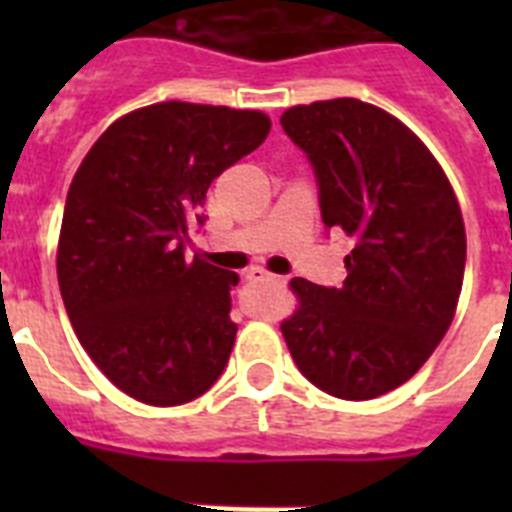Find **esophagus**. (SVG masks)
<instances>
[{"instance_id": "obj_1", "label": "esophagus", "mask_w": 512, "mask_h": 512, "mask_svg": "<svg viewBox=\"0 0 512 512\" xmlns=\"http://www.w3.org/2000/svg\"><path fill=\"white\" fill-rule=\"evenodd\" d=\"M244 276H247L249 281H284L281 276H273V273L265 271V268H249Z\"/></svg>"}]
</instances>
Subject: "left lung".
Here are the masks:
<instances>
[{"mask_svg": "<svg viewBox=\"0 0 512 512\" xmlns=\"http://www.w3.org/2000/svg\"><path fill=\"white\" fill-rule=\"evenodd\" d=\"M311 159L321 220L356 241L340 289L292 279L281 335L297 369L329 396L366 401L417 374L452 327L465 223L446 172L388 111L356 98L281 114Z\"/></svg>", "mask_w": 512, "mask_h": 512, "instance_id": "left-lung-1", "label": "left lung"}]
</instances>
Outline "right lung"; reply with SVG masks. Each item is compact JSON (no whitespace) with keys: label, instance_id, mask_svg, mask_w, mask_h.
Returning <instances> with one entry per match:
<instances>
[{"label":"right lung","instance_id":"right-lung-1","mask_svg":"<svg viewBox=\"0 0 512 512\" xmlns=\"http://www.w3.org/2000/svg\"><path fill=\"white\" fill-rule=\"evenodd\" d=\"M268 132L263 111L164 100L119 116L71 180L60 295L87 356L135 401H193L228 364L239 273L188 260L185 236L212 180Z\"/></svg>","mask_w":512,"mask_h":512}]
</instances>
